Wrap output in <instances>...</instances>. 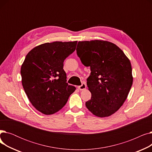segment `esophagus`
<instances>
[{"label": "esophagus", "instance_id": "1", "mask_svg": "<svg viewBox=\"0 0 152 152\" xmlns=\"http://www.w3.org/2000/svg\"><path fill=\"white\" fill-rule=\"evenodd\" d=\"M86 84H84V83L82 84V85H81V86H78V89H79V90H80V91L85 90V89H86Z\"/></svg>", "mask_w": 152, "mask_h": 152}]
</instances>
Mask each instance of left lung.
Returning <instances> with one entry per match:
<instances>
[{"instance_id":"left-lung-1","label":"left lung","mask_w":152,"mask_h":152,"mask_svg":"<svg viewBox=\"0 0 152 152\" xmlns=\"http://www.w3.org/2000/svg\"><path fill=\"white\" fill-rule=\"evenodd\" d=\"M76 52L91 71L87 85L92 96L86 102V107L96 116H111L123 105L131 88L129 58L116 45L102 40L79 41Z\"/></svg>"}]
</instances>
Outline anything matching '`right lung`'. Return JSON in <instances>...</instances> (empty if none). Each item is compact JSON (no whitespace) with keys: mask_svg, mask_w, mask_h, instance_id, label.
<instances>
[{"mask_svg":"<svg viewBox=\"0 0 152 152\" xmlns=\"http://www.w3.org/2000/svg\"><path fill=\"white\" fill-rule=\"evenodd\" d=\"M77 41L45 43L32 49L21 68V82L34 108L52 115L66 103L76 87L66 83L63 62L75 49Z\"/></svg>","mask_w":152,"mask_h":152,"instance_id":"1","label":"right lung"}]
</instances>
